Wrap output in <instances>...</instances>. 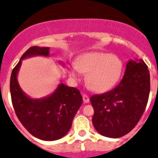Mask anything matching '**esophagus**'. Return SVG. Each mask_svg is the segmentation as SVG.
Returning a JSON list of instances; mask_svg holds the SVG:
<instances>
[{
  "mask_svg": "<svg viewBox=\"0 0 158 158\" xmlns=\"http://www.w3.org/2000/svg\"><path fill=\"white\" fill-rule=\"evenodd\" d=\"M83 101L85 103H88L90 102V99H89L88 96L86 94H83Z\"/></svg>",
  "mask_w": 158,
  "mask_h": 158,
  "instance_id": "34e87169",
  "label": "esophagus"
}]
</instances>
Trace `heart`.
I'll return each instance as SVG.
<instances>
[{"mask_svg": "<svg viewBox=\"0 0 158 158\" xmlns=\"http://www.w3.org/2000/svg\"><path fill=\"white\" fill-rule=\"evenodd\" d=\"M123 64L119 58L104 52H87L77 58L76 64L68 68V74L74 81L87 73L86 81L93 90L105 92L116 84L122 72Z\"/></svg>", "mask_w": 158, "mask_h": 158, "instance_id": "1", "label": "heart"}]
</instances>
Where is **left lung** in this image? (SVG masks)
<instances>
[{"instance_id": "obj_1", "label": "left lung", "mask_w": 158, "mask_h": 158, "mask_svg": "<svg viewBox=\"0 0 158 158\" xmlns=\"http://www.w3.org/2000/svg\"><path fill=\"white\" fill-rule=\"evenodd\" d=\"M150 93V73L141 59H130L117 87L90 100L92 122L97 132L112 139L123 137L134 128L144 113Z\"/></svg>"}]
</instances>
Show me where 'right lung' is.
Instances as JSON below:
<instances>
[{"label":"right lung","instance_id":"obj_1","mask_svg":"<svg viewBox=\"0 0 158 158\" xmlns=\"http://www.w3.org/2000/svg\"><path fill=\"white\" fill-rule=\"evenodd\" d=\"M49 47L33 46L19 59L11 74L10 89L14 110L23 126L34 137L43 141H55L64 137L83 103L82 96L75 87L60 81L56 89L48 96L32 98L23 91L17 76L22 61L32 57H49ZM64 66V62L58 61Z\"/></svg>","mask_w":158,"mask_h":158}]
</instances>
